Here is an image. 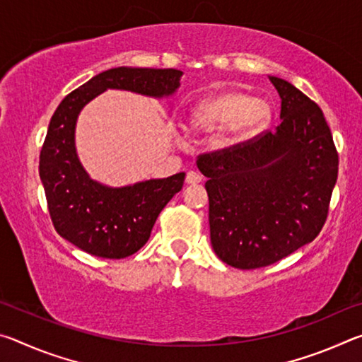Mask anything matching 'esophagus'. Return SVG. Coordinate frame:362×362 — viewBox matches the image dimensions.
I'll use <instances>...</instances> for the list:
<instances>
[{
	"instance_id": "obj_1",
	"label": "esophagus",
	"mask_w": 362,
	"mask_h": 362,
	"mask_svg": "<svg viewBox=\"0 0 362 362\" xmlns=\"http://www.w3.org/2000/svg\"><path fill=\"white\" fill-rule=\"evenodd\" d=\"M201 180V175L198 173H194V170H189V173L187 174V183H189V185H196V183H199Z\"/></svg>"
}]
</instances>
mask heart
Listing matches in <instances>:
<instances>
[{
  "instance_id": "heart-1",
  "label": "heart",
  "mask_w": 362,
  "mask_h": 362,
  "mask_svg": "<svg viewBox=\"0 0 362 362\" xmlns=\"http://www.w3.org/2000/svg\"><path fill=\"white\" fill-rule=\"evenodd\" d=\"M272 118L265 100L240 90H225L196 105L189 113L193 129L211 132L218 129L216 145L220 148L240 145L254 137Z\"/></svg>"
}]
</instances>
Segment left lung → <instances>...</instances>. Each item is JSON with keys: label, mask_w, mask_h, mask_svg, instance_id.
Returning a JSON list of instances; mask_svg holds the SVG:
<instances>
[{"label": "left lung", "mask_w": 362, "mask_h": 362, "mask_svg": "<svg viewBox=\"0 0 362 362\" xmlns=\"http://www.w3.org/2000/svg\"><path fill=\"white\" fill-rule=\"evenodd\" d=\"M281 97V124L230 148L199 155L207 177L214 252L255 269L315 240L326 223L339 153L321 108L286 79L268 76Z\"/></svg>", "instance_id": "1"}]
</instances>
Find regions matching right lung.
<instances>
[{"mask_svg": "<svg viewBox=\"0 0 362 362\" xmlns=\"http://www.w3.org/2000/svg\"><path fill=\"white\" fill-rule=\"evenodd\" d=\"M182 75L175 69H110L70 93L54 112L40 155V177L54 228L84 252L102 259L136 254L148 241L159 212L182 189L185 173L119 188L93 180L76 155L79 112L107 89L169 97Z\"/></svg>", "mask_w": 362, "mask_h": 362, "instance_id": "right-lung-1", "label": "right lung"}]
</instances>
